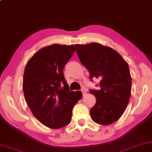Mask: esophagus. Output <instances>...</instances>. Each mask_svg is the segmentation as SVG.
<instances>
[{
  "label": "esophagus",
  "instance_id": "obj_1",
  "mask_svg": "<svg viewBox=\"0 0 152 152\" xmlns=\"http://www.w3.org/2000/svg\"><path fill=\"white\" fill-rule=\"evenodd\" d=\"M81 92H82V93H83V96H85V95H86V93H87L86 89H85L84 88H83L81 89Z\"/></svg>",
  "mask_w": 152,
  "mask_h": 152
}]
</instances>
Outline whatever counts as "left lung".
Instances as JSON below:
<instances>
[{
  "label": "left lung",
  "mask_w": 152,
  "mask_h": 152,
  "mask_svg": "<svg viewBox=\"0 0 152 152\" xmlns=\"http://www.w3.org/2000/svg\"><path fill=\"white\" fill-rule=\"evenodd\" d=\"M90 78H99L100 89L91 90L96 104L90 111L92 120L102 125L116 122L126 110L131 92L129 64L116 50L99 43L75 44Z\"/></svg>",
  "instance_id": "obj_1"
}]
</instances>
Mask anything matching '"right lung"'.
Listing matches in <instances>:
<instances>
[{
  "label": "right lung",
  "instance_id": "add662e5",
  "mask_svg": "<svg viewBox=\"0 0 152 152\" xmlns=\"http://www.w3.org/2000/svg\"><path fill=\"white\" fill-rule=\"evenodd\" d=\"M76 51L74 45L58 44L42 48L26 64L23 78L25 99L42 124L57 129L72 121V110L82 98L69 89L63 69Z\"/></svg>",
  "mask_w": 152,
  "mask_h": 152
}]
</instances>
